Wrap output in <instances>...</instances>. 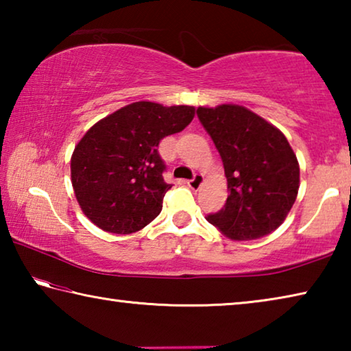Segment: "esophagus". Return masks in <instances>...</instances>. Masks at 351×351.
Segmentation results:
<instances>
[{
    "instance_id": "obj_1",
    "label": "esophagus",
    "mask_w": 351,
    "mask_h": 351,
    "mask_svg": "<svg viewBox=\"0 0 351 351\" xmlns=\"http://www.w3.org/2000/svg\"><path fill=\"white\" fill-rule=\"evenodd\" d=\"M203 180H204L203 175L197 173V175H195V176L192 178V180H190V181L187 182V184H189V187L192 189V190H198V189L201 187V184H203Z\"/></svg>"
}]
</instances>
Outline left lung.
Segmentation results:
<instances>
[{"instance_id":"left-lung-1","label":"left lung","mask_w":351,"mask_h":351,"mask_svg":"<svg viewBox=\"0 0 351 351\" xmlns=\"http://www.w3.org/2000/svg\"><path fill=\"white\" fill-rule=\"evenodd\" d=\"M199 122L215 144L229 197L207 221L235 241L257 240L280 226L299 192L300 169L280 130L245 106H199Z\"/></svg>"}]
</instances>
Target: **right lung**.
<instances>
[{"mask_svg": "<svg viewBox=\"0 0 351 351\" xmlns=\"http://www.w3.org/2000/svg\"><path fill=\"white\" fill-rule=\"evenodd\" d=\"M195 116L193 106L134 102L88 130L71 158V181L83 213L102 230L133 234L162 209L171 184L158 145L182 132Z\"/></svg>", "mask_w": 351, "mask_h": 351, "instance_id": "right-lung-1", "label": "right lung"}]
</instances>
